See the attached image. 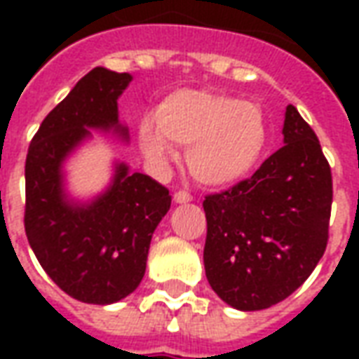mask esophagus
<instances>
[{"label":"esophagus","mask_w":359,"mask_h":359,"mask_svg":"<svg viewBox=\"0 0 359 359\" xmlns=\"http://www.w3.org/2000/svg\"><path fill=\"white\" fill-rule=\"evenodd\" d=\"M172 200H175V203H188L192 202V196L184 192V190H179V192H175Z\"/></svg>","instance_id":"1"}]
</instances>
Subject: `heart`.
<instances>
[{
    "instance_id": "heart-1",
    "label": "heart",
    "mask_w": 359,
    "mask_h": 359,
    "mask_svg": "<svg viewBox=\"0 0 359 359\" xmlns=\"http://www.w3.org/2000/svg\"><path fill=\"white\" fill-rule=\"evenodd\" d=\"M144 154L157 163L188 148V169L205 187H231L254 172L267 148V123L254 102L217 90L180 88L140 121Z\"/></svg>"
}]
</instances>
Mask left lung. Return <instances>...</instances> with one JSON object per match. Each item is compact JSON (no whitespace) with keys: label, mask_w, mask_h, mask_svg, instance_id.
I'll list each match as a JSON object with an SVG mask.
<instances>
[{"label":"left lung","mask_w":359,"mask_h":359,"mask_svg":"<svg viewBox=\"0 0 359 359\" xmlns=\"http://www.w3.org/2000/svg\"><path fill=\"white\" fill-rule=\"evenodd\" d=\"M285 146L250 179L205 196V277L234 309L288 298L311 275L329 238L331 167L311 126L288 105Z\"/></svg>","instance_id":"left-lung-1"}]
</instances>
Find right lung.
Masks as SVG:
<instances>
[{
    "mask_svg": "<svg viewBox=\"0 0 359 359\" xmlns=\"http://www.w3.org/2000/svg\"><path fill=\"white\" fill-rule=\"evenodd\" d=\"M133 76L95 67L43 118L28 148L25 231L55 285L86 304H115L146 273L149 242L171 208L169 190L115 161L109 187L79 202L65 188V161L92 130L128 142L117 100Z\"/></svg>",
    "mask_w": 359,
    "mask_h": 359,
    "instance_id": "obj_1",
    "label": "right lung"
}]
</instances>
